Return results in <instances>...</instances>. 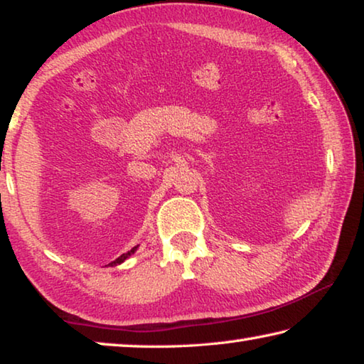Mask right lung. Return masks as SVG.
Instances as JSON below:
<instances>
[{
	"label": "right lung",
	"mask_w": 364,
	"mask_h": 364,
	"mask_svg": "<svg viewBox=\"0 0 364 364\" xmlns=\"http://www.w3.org/2000/svg\"><path fill=\"white\" fill-rule=\"evenodd\" d=\"M136 249H138V245H136V247H133L130 252H127V254H123V255H120L119 258H117V260H114L112 263H109L110 264V267H117V264H120V263H123V262H125L127 260V258L128 257H130V255H133L134 254V252H136Z\"/></svg>",
	"instance_id": "obj_1"
}]
</instances>
